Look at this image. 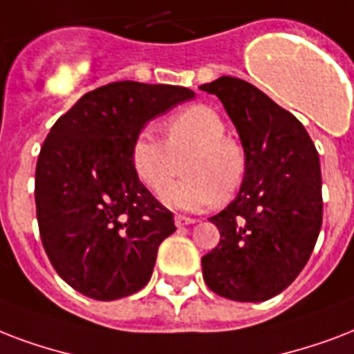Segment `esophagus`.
Instances as JSON below:
<instances>
[{
	"label": "esophagus",
	"instance_id": "34e87169",
	"mask_svg": "<svg viewBox=\"0 0 354 354\" xmlns=\"http://www.w3.org/2000/svg\"><path fill=\"white\" fill-rule=\"evenodd\" d=\"M190 223H196V220H194V218H188V216H180V214L175 216V225L177 227L190 225Z\"/></svg>",
	"mask_w": 354,
	"mask_h": 354
}]
</instances>
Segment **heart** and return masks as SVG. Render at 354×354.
<instances>
[{
  "label": "heart",
  "mask_w": 354,
  "mask_h": 354,
  "mask_svg": "<svg viewBox=\"0 0 354 354\" xmlns=\"http://www.w3.org/2000/svg\"><path fill=\"white\" fill-rule=\"evenodd\" d=\"M166 142L151 131H140L131 147V166L144 185L162 194L185 162V179L164 194V203L180 210H203L218 199H231L242 186L248 158L229 138L225 120L207 105H192L164 122Z\"/></svg>",
  "instance_id": "obj_1"
}]
</instances>
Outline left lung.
Returning a JSON list of instances; mask_svg holds the SVG:
<instances>
[{"instance_id":"8db88e82","label":"left lung","mask_w":354,"mask_h":354,"mask_svg":"<svg viewBox=\"0 0 354 354\" xmlns=\"http://www.w3.org/2000/svg\"><path fill=\"white\" fill-rule=\"evenodd\" d=\"M201 90L220 97L248 158L236 199L210 218L221 238L201 259L203 279L227 299H271L295 281L316 245L319 157L299 120L248 81L223 75Z\"/></svg>"}]
</instances>
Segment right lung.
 <instances>
[{
	"label": "right lung",
	"mask_w": 354,
	"mask_h": 354,
	"mask_svg": "<svg viewBox=\"0 0 354 354\" xmlns=\"http://www.w3.org/2000/svg\"><path fill=\"white\" fill-rule=\"evenodd\" d=\"M194 95L171 84H105L44 140L35 174L38 229L55 271L79 294L122 299L151 279L174 214L140 183L131 147L149 120Z\"/></svg>",
	"instance_id": "1"
}]
</instances>
